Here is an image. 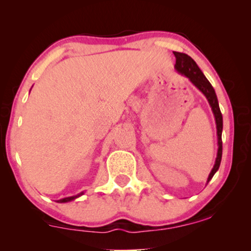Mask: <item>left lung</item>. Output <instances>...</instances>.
<instances>
[{
	"instance_id": "obj_1",
	"label": "left lung",
	"mask_w": 251,
	"mask_h": 251,
	"mask_svg": "<svg viewBox=\"0 0 251 251\" xmlns=\"http://www.w3.org/2000/svg\"><path fill=\"white\" fill-rule=\"evenodd\" d=\"M175 57H176V64H175V70L177 71V73H179L183 76L187 77L188 80L192 82V84L194 85L195 88H198L202 94L204 95V97L207 98V100L210 105L211 111L214 113L215 121H216V128H217V157H216L215 164L212 167V169L209 174L207 184L211 180V178L214 177V175L217 173L219 169V166H221L222 161V153H223V143H222V131H223V116L221 113V109H219L218 105V99L217 96H216L215 89L212 88L210 82L208 81V78L204 76V74L202 73V71L199 68L197 63L192 59L190 56L187 54L181 53V52H176L174 51Z\"/></svg>"
}]
</instances>
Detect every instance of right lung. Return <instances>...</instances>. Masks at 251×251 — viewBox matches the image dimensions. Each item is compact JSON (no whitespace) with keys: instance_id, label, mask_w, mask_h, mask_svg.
<instances>
[{"instance_id":"1","label":"right lung","mask_w":251,"mask_h":251,"mask_svg":"<svg viewBox=\"0 0 251 251\" xmlns=\"http://www.w3.org/2000/svg\"><path fill=\"white\" fill-rule=\"evenodd\" d=\"M84 192H81V193H78L76 195H73V197H68V198H64V199H60V200H58L57 202H59V203H65V202H70V201H73L75 199H77L78 197H81V195H83Z\"/></svg>"}]
</instances>
